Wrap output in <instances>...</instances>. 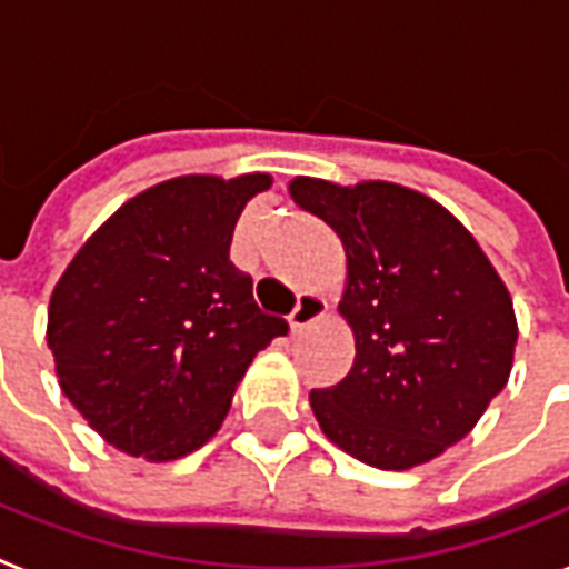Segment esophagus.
Listing matches in <instances>:
<instances>
[{
	"label": "esophagus",
	"mask_w": 569,
	"mask_h": 569,
	"mask_svg": "<svg viewBox=\"0 0 569 569\" xmlns=\"http://www.w3.org/2000/svg\"><path fill=\"white\" fill-rule=\"evenodd\" d=\"M327 303L325 298H318L316 292H303L295 300V309L289 312V325H292V332L307 330L309 325H316L318 318H325Z\"/></svg>",
	"instance_id": "34e87169"
}]
</instances>
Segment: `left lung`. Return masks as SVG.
Masks as SVG:
<instances>
[{"label": "left lung", "instance_id": "left-lung-1", "mask_svg": "<svg viewBox=\"0 0 569 569\" xmlns=\"http://www.w3.org/2000/svg\"><path fill=\"white\" fill-rule=\"evenodd\" d=\"M295 204L348 253L339 303L357 336L348 377L309 391L330 441L382 470L436 459L509 382L515 307L493 266L432 198L397 183L298 178Z\"/></svg>", "mask_w": 569, "mask_h": 569}]
</instances>
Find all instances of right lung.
Listing matches in <instances>:
<instances>
[{
  "label": "right lung",
  "mask_w": 569,
  "mask_h": 569,
  "mask_svg": "<svg viewBox=\"0 0 569 569\" xmlns=\"http://www.w3.org/2000/svg\"><path fill=\"white\" fill-rule=\"evenodd\" d=\"M269 187V174L166 180L113 212L54 286L60 389L119 450L169 461L204 445L257 350L289 332L230 262L244 204Z\"/></svg>",
  "instance_id": "right-lung-1"
}]
</instances>
